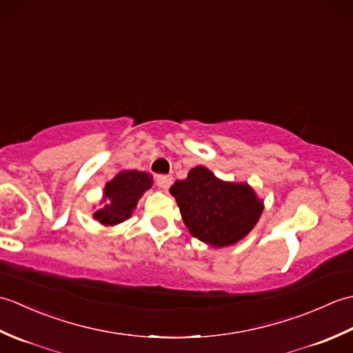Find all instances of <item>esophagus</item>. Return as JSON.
<instances>
[{"mask_svg": "<svg viewBox=\"0 0 353 353\" xmlns=\"http://www.w3.org/2000/svg\"><path fill=\"white\" fill-rule=\"evenodd\" d=\"M171 182H172V177L171 176L161 174V176L156 177V185L159 186V188H162V190H168Z\"/></svg>", "mask_w": 353, "mask_h": 353, "instance_id": "1", "label": "esophagus"}]
</instances>
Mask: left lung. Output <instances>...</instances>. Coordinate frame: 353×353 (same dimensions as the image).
Wrapping results in <instances>:
<instances>
[{"label": "left lung", "mask_w": 353, "mask_h": 353, "mask_svg": "<svg viewBox=\"0 0 353 353\" xmlns=\"http://www.w3.org/2000/svg\"><path fill=\"white\" fill-rule=\"evenodd\" d=\"M186 228L209 245L235 244L253 229L262 201L247 183L223 182L205 167L190 170L185 181L170 188Z\"/></svg>", "instance_id": "1"}]
</instances>
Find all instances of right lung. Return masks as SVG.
I'll list each match as a JSON object with an SVG mask.
<instances>
[{
    "label": "right lung",
    "instance_id": "1",
    "mask_svg": "<svg viewBox=\"0 0 353 353\" xmlns=\"http://www.w3.org/2000/svg\"><path fill=\"white\" fill-rule=\"evenodd\" d=\"M153 177L144 171H123L106 183L104 188V208L99 209L94 216L101 224L114 226L123 223L132 215L139 197L152 188Z\"/></svg>",
    "mask_w": 353,
    "mask_h": 353
}]
</instances>
